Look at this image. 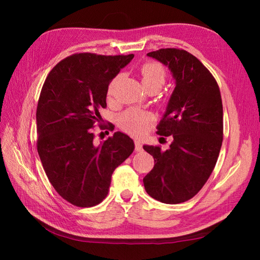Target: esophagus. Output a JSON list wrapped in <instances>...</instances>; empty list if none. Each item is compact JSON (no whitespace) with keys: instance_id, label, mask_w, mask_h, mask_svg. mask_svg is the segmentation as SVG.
Returning <instances> with one entry per match:
<instances>
[{"instance_id":"34e87169","label":"esophagus","mask_w":260,"mask_h":260,"mask_svg":"<svg viewBox=\"0 0 260 260\" xmlns=\"http://www.w3.org/2000/svg\"><path fill=\"white\" fill-rule=\"evenodd\" d=\"M135 151H136V152H142V151H143L142 142L139 141V140L135 141Z\"/></svg>"}]
</instances>
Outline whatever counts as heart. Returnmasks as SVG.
Wrapping results in <instances>:
<instances>
[{
	"label": "heart",
	"mask_w": 260,
	"mask_h": 260,
	"mask_svg": "<svg viewBox=\"0 0 260 260\" xmlns=\"http://www.w3.org/2000/svg\"><path fill=\"white\" fill-rule=\"evenodd\" d=\"M143 85H157L162 87L165 80V70L161 64L157 62H147L141 69ZM119 77L112 81L109 86V92H112L116 82ZM154 123V116L152 113L146 110L131 108L119 116V126L127 133L134 136H141L145 134L148 128Z\"/></svg>",
	"instance_id": "heart-1"
}]
</instances>
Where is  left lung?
I'll return each mask as SVG.
<instances>
[{"instance_id": "8db88e82", "label": "left lung", "mask_w": 260, "mask_h": 260, "mask_svg": "<svg viewBox=\"0 0 260 260\" xmlns=\"http://www.w3.org/2000/svg\"><path fill=\"white\" fill-rule=\"evenodd\" d=\"M147 56L168 67L175 88L156 127L158 135L173 141L167 151L143 146L154 157L143 182L148 196L176 204L202 189L217 163L223 139L221 95L211 73L187 51L159 49Z\"/></svg>"}]
</instances>
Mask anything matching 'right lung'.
<instances>
[{
	"label": "right lung",
	"instance_id": "add662e5",
	"mask_svg": "<svg viewBox=\"0 0 260 260\" xmlns=\"http://www.w3.org/2000/svg\"><path fill=\"white\" fill-rule=\"evenodd\" d=\"M134 54H73L49 73L37 107L38 153L64 200L87 208L108 194L114 170L134 151L128 135L116 132L93 144L91 128L106 107L108 86Z\"/></svg>",
	"mask_w": 260,
	"mask_h": 260
}]
</instances>
